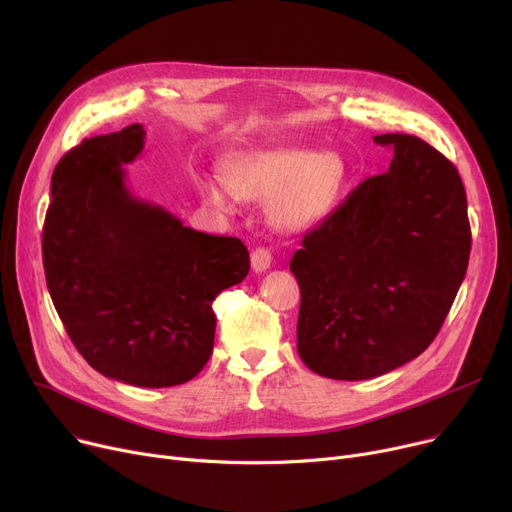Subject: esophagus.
Here are the masks:
<instances>
[{
  "label": "esophagus",
  "instance_id": "obj_1",
  "mask_svg": "<svg viewBox=\"0 0 512 512\" xmlns=\"http://www.w3.org/2000/svg\"><path fill=\"white\" fill-rule=\"evenodd\" d=\"M251 267H253L255 274L267 272V270H270V267H272V253L267 251V249H263V247L255 249V251L251 253Z\"/></svg>",
  "mask_w": 512,
  "mask_h": 512
}]
</instances>
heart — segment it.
Masks as SVG:
<instances>
[{"label": "heart", "mask_w": 512, "mask_h": 512, "mask_svg": "<svg viewBox=\"0 0 512 512\" xmlns=\"http://www.w3.org/2000/svg\"><path fill=\"white\" fill-rule=\"evenodd\" d=\"M351 170L336 151L261 149L234 157L226 182L199 178L205 203L232 211L240 199L270 201L267 218L280 232L303 234L326 224L338 211Z\"/></svg>", "instance_id": "1"}]
</instances>
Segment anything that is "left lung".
Instances as JSON below:
<instances>
[{
    "label": "left lung",
    "instance_id": "8db88e82",
    "mask_svg": "<svg viewBox=\"0 0 512 512\" xmlns=\"http://www.w3.org/2000/svg\"><path fill=\"white\" fill-rule=\"evenodd\" d=\"M390 168L369 176L303 238L297 351L332 380H371L419 357L440 332L471 251L463 180L411 134H378Z\"/></svg>",
    "mask_w": 512,
    "mask_h": 512
}]
</instances>
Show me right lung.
<instances>
[{
	"label": "right lung",
	"instance_id": "obj_1",
	"mask_svg": "<svg viewBox=\"0 0 512 512\" xmlns=\"http://www.w3.org/2000/svg\"><path fill=\"white\" fill-rule=\"evenodd\" d=\"M145 128L85 139L51 176L43 226L45 280L76 351L105 378L139 388L178 386L213 351V299L249 274L238 238L184 226L134 197L126 164Z\"/></svg>",
	"mask_w": 512,
	"mask_h": 512
}]
</instances>
